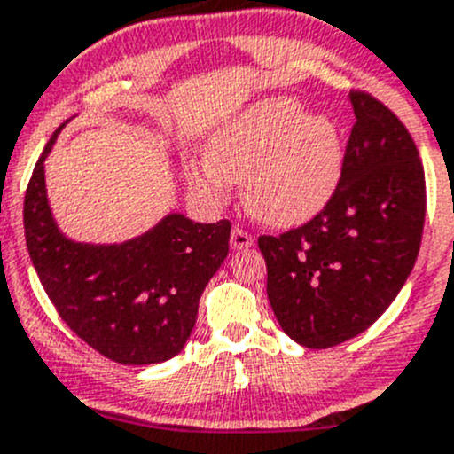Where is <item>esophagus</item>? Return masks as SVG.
<instances>
[{"label": "esophagus", "mask_w": 454, "mask_h": 454, "mask_svg": "<svg viewBox=\"0 0 454 454\" xmlns=\"http://www.w3.org/2000/svg\"><path fill=\"white\" fill-rule=\"evenodd\" d=\"M229 245H231V249H249V247L254 245V238H251V233L245 231V229L233 227L231 236H229Z\"/></svg>", "instance_id": "obj_1"}]
</instances>
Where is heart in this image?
I'll return each instance as SVG.
<instances>
[{"label":"heart","instance_id":"b5f03b06","mask_svg":"<svg viewBox=\"0 0 454 454\" xmlns=\"http://www.w3.org/2000/svg\"><path fill=\"white\" fill-rule=\"evenodd\" d=\"M344 150L326 114H304L295 98L254 103L218 129L207 160L190 163L185 181L203 203L223 205L229 183H245V207L255 221L294 227L311 221L335 194Z\"/></svg>","mask_w":454,"mask_h":454}]
</instances>
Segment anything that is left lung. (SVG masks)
Masks as SVG:
<instances>
[{"mask_svg": "<svg viewBox=\"0 0 454 454\" xmlns=\"http://www.w3.org/2000/svg\"><path fill=\"white\" fill-rule=\"evenodd\" d=\"M351 103L356 123L335 194L304 225L258 238L273 313L307 348L369 329L411 276L424 231V165L406 125L360 90Z\"/></svg>", "mask_w": 454, "mask_h": 454, "instance_id": "8db88e82", "label": "left lung"}]
</instances>
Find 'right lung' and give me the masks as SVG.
Here are the masks:
<instances>
[{"instance_id": "1", "label": "right lung", "mask_w": 454, "mask_h": 454, "mask_svg": "<svg viewBox=\"0 0 454 454\" xmlns=\"http://www.w3.org/2000/svg\"><path fill=\"white\" fill-rule=\"evenodd\" d=\"M64 125L43 147L26 190V247L35 271L61 320L103 357L125 366L169 360L185 347L200 295L227 258L231 223L203 225L168 214L121 245L70 240L52 218L43 174Z\"/></svg>"}]
</instances>
